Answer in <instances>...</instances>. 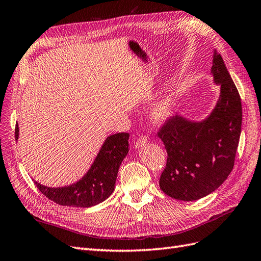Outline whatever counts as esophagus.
<instances>
[{
  "instance_id": "34e87169",
  "label": "esophagus",
  "mask_w": 261,
  "mask_h": 261,
  "mask_svg": "<svg viewBox=\"0 0 261 261\" xmlns=\"http://www.w3.org/2000/svg\"><path fill=\"white\" fill-rule=\"evenodd\" d=\"M146 143H147V137L146 136H139L136 141L134 142V145L135 147H141V146L145 145Z\"/></svg>"
}]
</instances>
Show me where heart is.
Wrapping results in <instances>:
<instances>
[{
	"label": "heart",
	"instance_id": "heart-1",
	"mask_svg": "<svg viewBox=\"0 0 261 261\" xmlns=\"http://www.w3.org/2000/svg\"><path fill=\"white\" fill-rule=\"evenodd\" d=\"M171 109H173V104L169 99H163L158 103L155 104L151 110V117L156 122H163L166 119L171 113Z\"/></svg>",
	"mask_w": 261,
	"mask_h": 261
}]
</instances>
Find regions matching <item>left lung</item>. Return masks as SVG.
<instances>
[{
    "instance_id": "8db88e82",
    "label": "left lung",
    "mask_w": 261,
    "mask_h": 261,
    "mask_svg": "<svg viewBox=\"0 0 261 261\" xmlns=\"http://www.w3.org/2000/svg\"><path fill=\"white\" fill-rule=\"evenodd\" d=\"M212 73L220 85V96L211 115L199 123L169 117L157 132L167 151L160 187L171 198H202L215 192L233 168L243 120L240 95L217 52Z\"/></svg>"
}]
</instances>
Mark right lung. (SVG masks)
Returning a JSON list of instances; mask_svg holds the SVG:
<instances>
[{
  "instance_id": "add662e5",
  "label": "right lung",
  "mask_w": 261,
  "mask_h": 261,
  "mask_svg": "<svg viewBox=\"0 0 261 261\" xmlns=\"http://www.w3.org/2000/svg\"><path fill=\"white\" fill-rule=\"evenodd\" d=\"M18 125L15 126V139ZM128 133H117L106 138L85 176L73 185L52 188L34 181L49 200L62 206L88 208L109 198L115 188L120 164L128 152Z\"/></svg>"
}]
</instances>
